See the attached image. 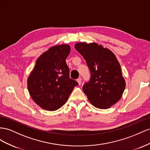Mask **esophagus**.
I'll return each instance as SVG.
<instances>
[{
	"instance_id": "obj_1",
	"label": "esophagus",
	"mask_w": 150,
	"mask_h": 150,
	"mask_svg": "<svg viewBox=\"0 0 150 150\" xmlns=\"http://www.w3.org/2000/svg\"><path fill=\"white\" fill-rule=\"evenodd\" d=\"M76 81H77V82H78L79 85H80L81 83H82V79H81L80 77L77 80H76Z\"/></svg>"
}]
</instances>
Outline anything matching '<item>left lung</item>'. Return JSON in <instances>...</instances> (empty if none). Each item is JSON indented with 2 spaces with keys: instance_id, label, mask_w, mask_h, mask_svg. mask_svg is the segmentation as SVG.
Returning a JSON list of instances; mask_svg holds the SVG:
<instances>
[{
  "instance_id": "left-lung-1",
  "label": "left lung",
  "mask_w": 150,
  "mask_h": 150,
  "mask_svg": "<svg viewBox=\"0 0 150 150\" xmlns=\"http://www.w3.org/2000/svg\"><path fill=\"white\" fill-rule=\"evenodd\" d=\"M75 48L85 59L91 73L83 91L99 109H109L121 99L126 87L120 64L110 50L97 42H80Z\"/></svg>"
}]
</instances>
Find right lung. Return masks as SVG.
Wrapping results in <instances>:
<instances>
[{"mask_svg":"<svg viewBox=\"0 0 150 150\" xmlns=\"http://www.w3.org/2000/svg\"><path fill=\"white\" fill-rule=\"evenodd\" d=\"M70 52L68 45H56L36 59L28 79V89L34 102L42 109L50 111L59 109L78 85L70 78L65 62Z\"/></svg>","mask_w":150,"mask_h":150,"instance_id":"right-lung-1","label":"right lung"}]
</instances>
